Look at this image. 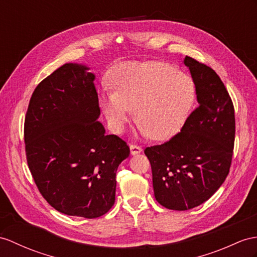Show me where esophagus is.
<instances>
[{
  "label": "esophagus",
  "instance_id": "esophagus-1",
  "mask_svg": "<svg viewBox=\"0 0 257 257\" xmlns=\"http://www.w3.org/2000/svg\"><path fill=\"white\" fill-rule=\"evenodd\" d=\"M130 149L132 155H137L143 152V148L139 145H136V144H130Z\"/></svg>",
  "mask_w": 257,
  "mask_h": 257
}]
</instances>
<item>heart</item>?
<instances>
[{"label":"heart","instance_id":"heart-1","mask_svg":"<svg viewBox=\"0 0 257 257\" xmlns=\"http://www.w3.org/2000/svg\"><path fill=\"white\" fill-rule=\"evenodd\" d=\"M112 86L99 102L114 132H122L134 108L141 133L156 140L180 131L195 99L193 79L165 62H124L112 73Z\"/></svg>","mask_w":257,"mask_h":257}]
</instances>
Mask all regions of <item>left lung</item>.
<instances>
[{
	"label": "left lung",
	"mask_w": 257,
	"mask_h": 257,
	"mask_svg": "<svg viewBox=\"0 0 257 257\" xmlns=\"http://www.w3.org/2000/svg\"><path fill=\"white\" fill-rule=\"evenodd\" d=\"M198 105L181 132L144 153L152 166L155 198L172 210H189L214 195L226 180L235 136L234 107L211 67L185 56Z\"/></svg>",
	"instance_id": "8db88e82"
}]
</instances>
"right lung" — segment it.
<instances>
[{"label":"right lung","mask_w":257,"mask_h":257,"mask_svg":"<svg viewBox=\"0 0 257 257\" xmlns=\"http://www.w3.org/2000/svg\"><path fill=\"white\" fill-rule=\"evenodd\" d=\"M64 64L36 87L25 116L28 168L42 197L68 216L101 217L115 201V174L130 155L104 132L95 75Z\"/></svg>","instance_id":"obj_1"}]
</instances>
